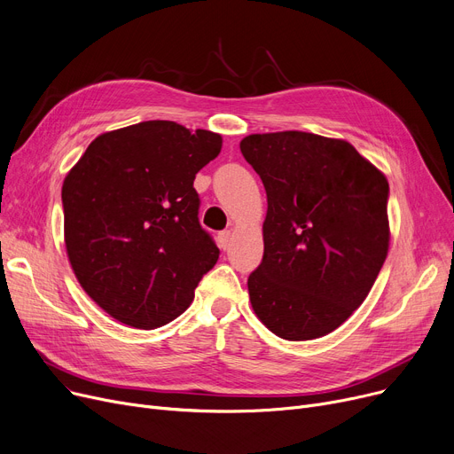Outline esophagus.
Masks as SVG:
<instances>
[{
  "instance_id": "1",
  "label": "esophagus",
  "mask_w": 454,
  "mask_h": 454,
  "mask_svg": "<svg viewBox=\"0 0 454 454\" xmlns=\"http://www.w3.org/2000/svg\"><path fill=\"white\" fill-rule=\"evenodd\" d=\"M230 239H231V231L230 230H224L219 233V247L223 250H226L230 247Z\"/></svg>"
}]
</instances>
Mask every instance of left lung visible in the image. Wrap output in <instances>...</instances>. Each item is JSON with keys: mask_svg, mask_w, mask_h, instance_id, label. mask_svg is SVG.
Returning a JSON list of instances; mask_svg holds the SVG:
<instances>
[{"mask_svg": "<svg viewBox=\"0 0 454 454\" xmlns=\"http://www.w3.org/2000/svg\"><path fill=\"white\" fill-rule=\"evenodd\" d=\"M267 191L263 261L248 278L255 317L313 340L359 307L390 247L388 180L346 139L285 130L241 139Z\"/></svg>", "mask_w": 454, "mask_h": 454, "instance_id": "8db88e82", "label": "left lung"}]
</instances>
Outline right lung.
I'll return each mask as SVG.
<instances>
[{
	"label": "right lung",
	"instance_id": "1",
	"mask_svg": "<svg viewBox=\"0 0 454 454\" xmlns=\"http://www.w3.org/2000/svg\"><path fill=\"white\" fill-rule=\"evenodd\" d=\"M221 134L143 121L95 137L62 184L64 243L84 293L117 322L180 317L219 248L199 223L197 173Z\"/></svg>",
	"mask_w": 454,
	"mask_h": 454
}]
</instances>
